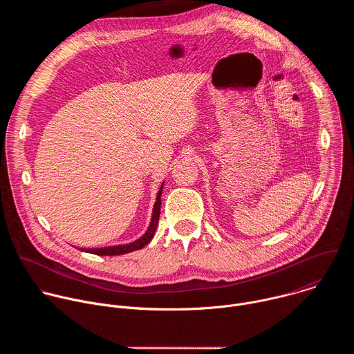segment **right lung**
I'll return each instance as SVG.
<instances>
[{"label":"right lung","instance_id":"add662e5","mask_svg":"<svg viewBox=\"0 0 354 354\" xmlns=\"http://www.w3.org/2000/svg\"><path fill=\"white\" fill-rule=\"evenodd\" d=\"M162 187H164V183L161 185L160 187V192H158V196H157V201L154 205V212H153V218H151V224L147 230V232L138 238L137 241L131 242V243H127V245H116V246H108V248H93V249H81L84 252H89V254H93V255H99V257H115V255H124V254H129V252H133V250H137V249H141L144 248L151 239H153L154 236V232H156V228L158 225V218H160V212H161V194H162Z\"/></svg>","mask_w":354,"mask_h":354}]
</instances>
